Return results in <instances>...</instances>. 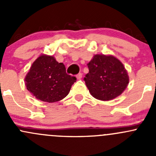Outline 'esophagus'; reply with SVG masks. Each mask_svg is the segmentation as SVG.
<instances>
[{
  "instance_id": "obj_1",
  "label": "esophagus",
  "mask_w": 156,
  "mask_h": 156,
  "mask_svg": "<svg viewBox=\"0 0 156 156\" xmlns=\"http://www.w3.org/2000/svg\"><path fill=\"white\" fill-rule=\"evenodd\" d=\"M76 78H77V79H78V80L81 79V78H82V74H81V73L78 74V75H76Z\"/></svg>"
}]
</instances>
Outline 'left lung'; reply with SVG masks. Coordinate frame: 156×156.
Returning <instances> with one entry per match:
<instances>
[{
  "instance_id": "8db88e82",
  "label": "left lung",
  "mask_w": 156,
  "mask_h": 156,
  "mask_svg": "<svg viewBox=\"0 0 156 156\" xmlns=\"http://www.w3.org/2000/svg\"><path fill=\"white\" fill-rule=\"evenodd\" d=\"M87 66L89 72L84 80L94 98L111 100L126 89L129 83L127 72L116 57L112 55H94Z\"/></svg>"
}]
</instances>
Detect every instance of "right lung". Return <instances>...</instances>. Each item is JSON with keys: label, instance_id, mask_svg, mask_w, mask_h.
I'll list each match as a JSON object with an SVG mask.
<instances>
[{"label": "right lung", "instance_id": "add662e5", "mask_svg": "<svg viewBox=\"0 0 156 156\" xmlns=\"http://www.w3.org/2000/svg\"><path fill=\"white\" fill-rule=\"evenodd\" d=\"M75 81V77L66 73L63 63L45 54L36 59L25 78L28 90L37 100L48 103L65 98Z\"/></svg>", "mask_w": 156, "mask_h": 156}]
</instances>
